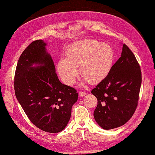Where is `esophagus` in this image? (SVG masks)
<instances>
[{"label":"esophagus","mask_w":155,"mask_h":155,"mask_svg":"<svg viewBox=\"0 0 155 155\" xmlns=\"http://www.w3.org/2000/svg\"><path fill=\"white\" fill-rule=\"evenodd\" d=\"M79 95L81 96V97H84L87 95V92H79Z\"/></svg>","instance_id":"esophagus-1"}]
</instances>
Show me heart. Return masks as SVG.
Segmentation results:
<instances>
[{"instance_id": "obj_1", "label": "heart", "mask_w": 155, "mask_h": 155, "mask_svg": "<svg viewBox=\"0 0 155 155\" xmlns=\"http://www.w3.org/2000/svg\"><path fill=\"white\" fill-rule=\"evenodd\" d=\"M66 56L58 61L57 69L62 81L68 85L75 82L79 67L85 81L97 83L103 81L110 73L115 58L111 45L94 39H84L71 44Z\"/></svg>"}]
</instances>
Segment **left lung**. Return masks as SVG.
Wrapping results in <instances>:
<instances>
[{
	"mask_svg": "<svg viewBox=\"0 0 155 155\" xmlns=\"http://www.w3.org/2000/svg\"><path fill=\"white\" fill-rule=\"evenodd\" d=\"M141 83L139 64L129 47L123 44L119 59L91 92L97 99L94 119L103 129L116 128L131 118L137 106Z\"/></svg>",
	"mask_w": 155,
	"mask_h": 155,
	"instance_id": "obj_1",
	"label": "left lung"
}]
</instances>
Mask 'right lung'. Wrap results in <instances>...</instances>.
I'll return each mask as SVG.
<instances>
[{"label": "right lung", "mask_w": 155, "mask_h": 155, "mask_svg": "<svg viewBox=\"0 0 155 155\" xmlns=\"http://www.w3.org/2000/svg\"><path fill=\"white\" fill-rule=\"evenodd\" d=\"M47 44L36 40L20 56L14 87L16 97L31 122L46 132L65 128L78 94L58 79Z\"/></svg>", "instance_id": "add662e5"}]
</instances>
